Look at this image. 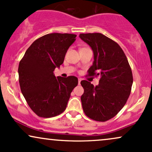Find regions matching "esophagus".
<instances>
[{
    "label": "esophagus",
    "instance_id": "obj_1",
    "mask_svg": "<svg viewBox=\"0 0 152 152\" xmlns=\"http://www.w3.org/2000/svg\"><path fill=\"white\" fill-rule=\"evenodd\" d=\"M81 81H82L81 78H78V84L81 83Z\"/></svg>",
    "mask_w": 152,
    "mask_h": 152
}]
</instances>
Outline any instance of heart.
Returning a JSON list of instances; mask_svg holds the SVG:
<instances>
[{
  "mask_svg": "<svg viewBox=\"0 0 152 152\" xmlns=\"http://www.w3.org/2000/svg\"><path fill=\"white\" fill-rule=\"evenodd\" d=\"M81 49H83V48H81Z\"/></svg>",
  "mask_w": 152,
  "mask_h": 152,
  "instance_id": "heart-1",
  "label": "heart"
}]
</instances>
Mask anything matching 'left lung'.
<instances>
[{"mask_svg": "<svg viewBox=\"0 0 152 152\" xmlns=\"http://www.w3.org/2000/svg\"><path fill=\"white\" fill-rule=\"evenodd\" d=\"M80 38L93 49L94 61L88 76H100L94 86L81 81V97L86 115L96 121L110 120L121 110L131 93L132 73L125 53L118 43L101 33L80 34Z\"/></svg>", "mask_w": 152, "mask_h": 152, "instance_id": "left-lung-1", "label": "left lung"}]
</instances>
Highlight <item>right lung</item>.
<instances>
[{"label": "right lung", "instance_id": "add662e5", "mask_svg": "<svg viewBox=\"0 0 152 152\" xmlns=\"http://www.w3.org/2000/svg\"><path fill=\"white\" fill-rule=\"evenodd\" d=\"M76 35L51 33L36 39L27 49L18 67L19 83L24 98L37 115L48 118L66 110L78 78L56 77L54 71L63 64Z\"/></svg>", "mask_w": 152, "mask_h": 152}]
</instances>
